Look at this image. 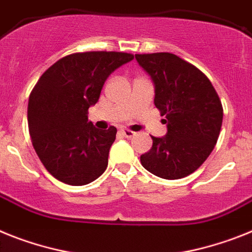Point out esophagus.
I'll list each match as a JSON object with an SVG mask.
<instances>
[{
    "label": "esophagus",
    "instance_id": "esophagus-1",
    "mask_svg": "<svg viewBox=\"0 0 252 252\" xmlns=\"http://www.w3.org/2000/svg\"><path fill=\"white\" fill-rule=\"evenodd\" d=\"M121 134L124 135L125 137H127V139H131V137H134L135 135H136V132L128 130V128H121Z\"/></svg>",
    "mask_w": 252,
    "mask_h": 252
}]
</instances>
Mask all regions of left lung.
I'll return each mask as SVG.
<instances>
[{
    "label": "left lung",
    "instance_id": "left-lung-1",
    "mask_svg": "<svg viewBox=\"0 0 252 252\" xmlns=\"http://www.w3.org/2000/svg\"><path fill=\"white\" fill-rule=\"evenodd\" d=\"M154 84V104L164 116L167 135L152 136L140 157L147 171L165 180L191 175L210 156L223 121L222 103L205 75L168 52L135 55Z\"/></svg>",
    "mask_w": 252,
    "mask_h": 252
}]
</instances>
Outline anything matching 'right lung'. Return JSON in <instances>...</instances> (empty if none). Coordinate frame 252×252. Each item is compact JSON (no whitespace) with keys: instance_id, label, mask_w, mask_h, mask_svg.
<instances>
[{"instance_id":"obj_1","label":"right lung","mask_w":252,"mask_h":252,"mask_svg":"<svg viewBox=\"0 0 252 252\" xmlns=\"http://www.w3.org/2000/svg\"><path fill=\"white\" fill-rule=\"evenodd\" d=\"M134 60L124 52L72 53L39 77L28 103L32 143L40 162L63 184L93 182L108 165L117 128L98 130L88 109L99 99L107 77Z\"/></svg>"}]
</instances>
